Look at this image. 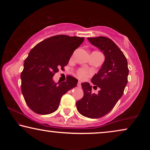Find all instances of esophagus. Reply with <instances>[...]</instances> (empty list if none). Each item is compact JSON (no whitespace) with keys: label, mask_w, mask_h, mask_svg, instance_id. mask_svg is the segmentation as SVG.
Segmentation results:
<instances>
[{"label":"esophagus","mask_w":150,"mask_h":150,"mask_svg":"<svg viewBox=\"0 0 150 150\" xmlns=\"http://www.w3.org/2000/svg\"><path fill=\"white\" fill-rule=\"evenodd\" d=\"M78 87H81V81H79L78 82Z\"/></svg>","instance_id":"esophagus-1"}]
</instances>
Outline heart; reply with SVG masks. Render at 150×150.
<instances>
[{
	"mask_svg": "<svg viewBox=\"0 0 150 150\" xmlns=\"http://www.w3.org/2000/svg\"><path fill=\"white\" fill-rule=\"evenodd\" d=\"M78 76L81 79H85L87 76V72L84 69H79V71H78Z\"/></svg>",
	"mask_w": 150,
	"mask_h": 150,
	"instance_id": "b5f03b06",
	"label": "heart"
}]
</instances>
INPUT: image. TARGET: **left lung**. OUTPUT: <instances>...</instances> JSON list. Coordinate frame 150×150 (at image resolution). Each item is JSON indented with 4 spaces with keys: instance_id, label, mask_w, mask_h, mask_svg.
I'll return each mask as SVG.
<instances>
[{
    "instance_id": "8db88e82",
    "label": "left lung",
    "mask_w": 150,
    "mask_h": 150,
    "mask_svg": "<svg viewBox=\"0 0 150 150\" xmlns=\"http://www.w3.org/2000/svg\"><path fill=\"white\" fill-rule=\"evenodd\" d=\"M87 40L103 52L105 60L91 79V83L100 88L98 93H92L90 84L83 83L84 96L76 105L82 115L97 119L108 114L122 96L128 83L129 69L124 53L110 39L96 37Z\"/></svg>"
}]
</instances>
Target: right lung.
Here are the masks:
<instances>
[{
    "mask_svg": "<svg viewBox=\"0 0 150 150\" xmlns=\"http://www.w3.org/2000/svg\"><path fill=\"white\" fill-rule=\"evenodd\" d=\"M83 41V38L59 35L43 40L30 51L20 78L22 95L33 111L40 115L56 111L63 95L77 85L78 80L71 76L61 83H55L52 77L59 69H63Z\"/></svg>",
    "mask_w": 150,
    "mask_h": 150,
    "instance_id": "obj_1",
    "label": "right lung"
}]
</instances>
